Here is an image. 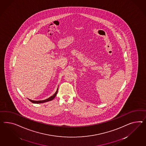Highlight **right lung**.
<instances>
[{
    "label": "right lung",
    "mask_w": 146,
    "mask_h": 146,
    "mask_svg": "<svg viewBox=\"0 0 146 146\" xmlns=\"http://www.w3.org/2000/svg\"><path fill=\"white\" fill-rule=\"evenodd\" d=\"M58 88H57V91H56V92L55 93V94L54 95H52V96L51 97H50L49 98H48V99H45V100H38V101H36V100H31V99H29V100L32 102V103H35V104H40V103H46V102H49V101H51L52 100V99H54L55 98V97H56V96L57 95V92H58Z\"/></svg>",
    "instance_id": "add662e5"
}]
</instances>
